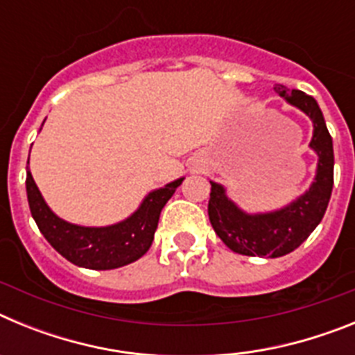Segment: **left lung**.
Wrapping results in <instances>:
<instances>
[{
  "label": "left lung",
  "instance_id": "left-lung-1",
  "mask_svg": "<svg viewBox=\"0 0 355 355\" xmlns=\"http://www.w3.org/2000/svg\"><path fill=\"white\" fill-rule=\"evenodd\" d=\"M275 94L311 119L309 149L316 155L315 180L306 192L283 208L270 211H245L227 196L224 184L209 181L208 215L215 233L233 252L243 256L281 258L293 252L322 222L334 183V149L324 114L315 97L302 90L277 83Z\"/></svg>",
  "mask_w": 355,
  "mask_h": 355
}]
</instances>
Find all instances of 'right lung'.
I'll return each instance as SVG.
<instances>
[{
  "label": "right lung",
  "instance_id": "add662e5",
  "mask_svg": "<svg viewBox=\"0 0 355 355\" xmlns=\"http://www.w3.org/2000/svg\"><path fill=\"white\" fill-rule=\"evenodd\" d=\"M183 180L178 178L165 187L150 190L130 216L101 227L72 224L60 218L44 200L30 168H26V193L33 220L56 252L83 268L114 270L137 261L149 250L155 240L159 213Z\"/></svg>",
  "mask_w": 355,
  "mask_h": 355
}]
</instances>
